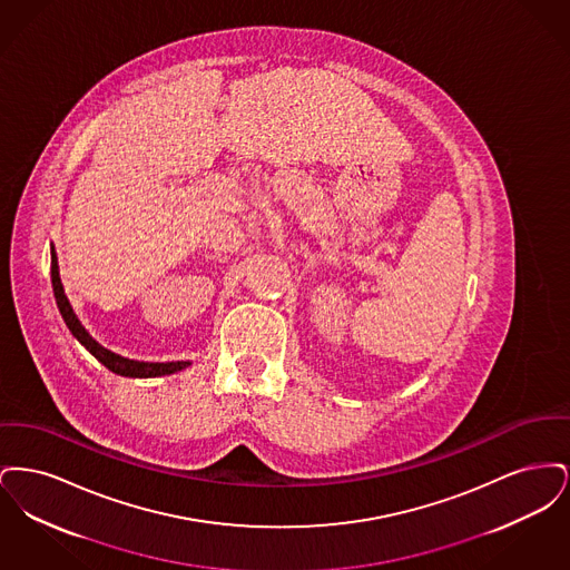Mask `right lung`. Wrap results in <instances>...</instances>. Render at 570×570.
<instances>
[{
  "label": "right lung",
  "instance_id": "add662e5",
  "mask_svg": "<svg viewBox=\"0 0 570 570\" xmlns=\"http://www.w3.org/2000/svg\"><path fill=\"white\" fill-rule=\"evenodd\" d=\"M51 282H53V295L59 307V314L63 318L66 326L70 328V333L81 342L89 353L94 354L107 370L117 376H126V379H158V376H170L175 372H181L186 367H190L191 361H136L128 358L121 354L112 353L109 348H105L102 344H98L89 331L82 326L79 316L75 314L70 301L63 293V284L59 277V265H57V252L55 245L51 244Z\"/></svg>",
  "mask_w": 570,
  "mask_h": 570
}]
</instances>
